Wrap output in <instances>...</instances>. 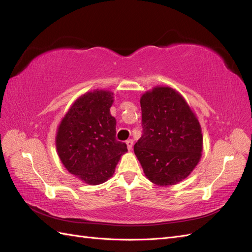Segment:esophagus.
Segmentation results:
<instances>
[{
  "label": "esophagus",
  "mask_w": 252,
  "mask_h": 252,
  "mask_svg": "<svg viewBox=\"0 0 252 252\" xmlns=\"http://www.w3.org/2000/svg\"><path fill=\"white\" fill-rule=\"evenodd\" d=\"M126 145H127L128 150H132V147H133V140H128V141L126 142Z\"/></svg>",
  "instance_id": "obj_1"
}]
</instances>
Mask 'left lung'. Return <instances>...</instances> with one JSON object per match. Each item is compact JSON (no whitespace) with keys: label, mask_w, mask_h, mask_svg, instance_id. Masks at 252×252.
I'll return each mask as SVG.
<instances>
[{"label":"left lung","mask_w":252,"mask_h":252,"mask_svg":"<svg viewBox=\"0 0 252 252\" xmlns=\"http://www.w3.org/2000/svg\"><path fill=\"white\" fill-rule=\"evenodd\" d=\"M144 134L134 154L146 178L158 186L185 180L203 151L201 124L187 101L169 86H156L140 98Z\"/></svg>","instance_id":"8db88e82"}]
</instances>
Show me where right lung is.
<instances>
[{
  "label": "right lung",
  "instance_id": "1",
  "mask_svg": "<svg viewBox=\"0 0 252 252\" xmlns=\"http://www.w3.org/2000/svg\"><path fill=\"white\" fill-rule=\"evenodd\" d=\"M110 90L94 89L75 100L57 129L56 147L65 168L88 185L110 179L125 143L116 140L117 120L111 116Z\"/></svg>",
  "mask_w": 252,
  "mask_h": 252
}]
</instances>
